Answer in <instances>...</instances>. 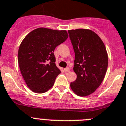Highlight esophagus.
Wrapping results in <instances>:
<instances>
[{
	"instance_id": "34e87169",
	"label": "esophagus",
	"mask_w": 126,
	"mask_h": 126,
	"mask_svg": "<svg viewBox=\"0 0 126 126\" xmlns=\"http://www.w3.org/2000/svg\"><path fill=\"white\" fill-rule=\"evenodd\" d=\"M64 70H65V72H68L70 71V68H68V67H66V68H64Z\"/></svg>"
}]
</instances>
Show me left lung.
I'll return each instance as SVG.
<instances>
[{"instance_id": "left-lung-1", "label": "left lung", "mask_w": 126, "mask_h": 126, "mask_svg": "<svg viewBox=\"0 0 126 126\" xmlns=\"http://www.w3.org/2000/svg\"><path fill=\"white\" fill-rule=\"evenodd\" d=\"M68 32L75 52L74 71L77 74L70 87L78 95H89L101 85L107 70L105 45L92 31L79 29Z\"/></svg>"}]
</instances>
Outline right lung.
I'll list each match as a JSON object with an SVG mask.
<instances>
[{"mask_svg":"<svg viewBox=\"0 0 126 126\" xmlns=\"http://www.w3.org/2000/svg\"><path fill=\"white\" fill-rule=\"evenodd\" d=\"M68 38L66 31L38 28L21 43L18 53L19 67L27 86L42 94L51 88L61 73L55 62L54 51Z\"/></svg>","mask_w":126,"mask_h":126,"instance_id":"add662e5","label":"right lung"}]
</instances>
